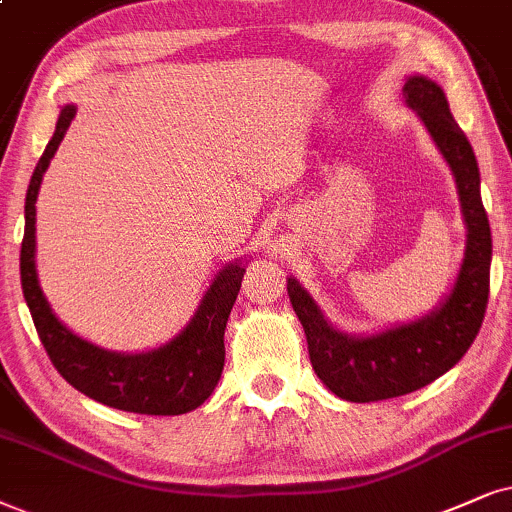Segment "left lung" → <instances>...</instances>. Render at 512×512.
I'll list each match as a JSON object with an SVG mask.
<instances>
[{
  "instance_id": "1",
  "label": "left lung",
  "mask_w": 512,
  "mask_h": 512,
  "mask_svg": "<svg viewBox=\"0 0 512 512\" xmlns=\"http://www.w3.org/2000/svg\"><path fill=\"white\" fill-rule=\"evenodd\" d=\"M406 106L423 120L456 179L465 222V250L454 286L432 312L371 335L335 328L314 297L288 278V295L319 380L340 399L383 401L416 392L454 368L480 331L489 297L491 229L480 196V167L461 127L449 111L444 89L423 75L404 84Z\"/></svg>"
}]
</instances>
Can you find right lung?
I'll list each match as a JSON object with an SVG mask.
<instances>
[{"mask_svg":"<svg viewBox=\"0 0 512 512\" xmlns=\"http://www.w3.org/2000/svg\"><path fill=\"white\" fill-rule=\"evenodd\" d=\"M77 113L75 103H66L58 115L56 132L44 148L32 172L25 196V234L21 245L23 297L35 321L51 364L75 390L111 409L144 413V416H179L198 409L215 392L224 368V331L234 307L245 262L234 260L219 269L196 314L165 345L148 352H113L80 338L66 323L58 321L44 297L35 267V203L44 172L66 137Z\"/></svg>","mask_w":512,"mask_h":512,"instance_id":"add662e5","label":"right lung"}]
</instances>
